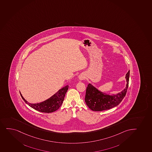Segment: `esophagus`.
<instances>
[{
	"mask_svg": "<svg viewBox=\"0 0 152 152\" xmlns=\"http://www.w3.org/2000/svg\"><path fill=\"white\" fill-rule=\"evenodd\" d=\"M79 79L80 80H83L86 79V75H84V74H80L79 76Z\"/></svg>",
	"mask_w": 152,
	"mask_h": 152,
	"instance_id": "1",
	"label": "esophagus"
}]
</instances>
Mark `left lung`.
<instances>
[{
  "instance_id": "8db88e82",
  "label": "left lung",
  "mask_w": 152,
  "mask_h": 152,
  "mask_svg": "<svg viewBox=\"0 0 152 152\" xmlns=\"http://www.w3.org/2000/svg\"><path fill=\"white\" fill-rule=\"evenodd\" d=\"M130 71L125 76L126 87L122 91L116 94L109 95L101 91L89 83L86 91L85 102L90 109L94 111H102L110 109L118 106L124 99L128 88Z\"/></svg>"
}]
</instances>
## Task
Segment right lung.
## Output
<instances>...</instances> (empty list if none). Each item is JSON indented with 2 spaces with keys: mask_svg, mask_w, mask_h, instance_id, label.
I'll return each instance as SVG.
<instances>
[{
  "mask_svg": "<svg viewBox=\"0 0 152 152\" xmlns=\"http://www.w3.org/2000/svg\"><path fill=\"white\" fill-rule=\"evenodd\" d=\"M68 86H66L59 89L56 94H54L49 99L42 102L35 104H32L28 102L23 96L20 92V93L24 102L32 108L37 111H39L40 112L50 113L53 112L60 108L63 104L65 94L68 90Z\"/></svg>",
  "mask_w": 152,
  "mask_h": 152,
  "instance_id": "right-lung-1",
  "label": "right lung"
}]
</instances>
